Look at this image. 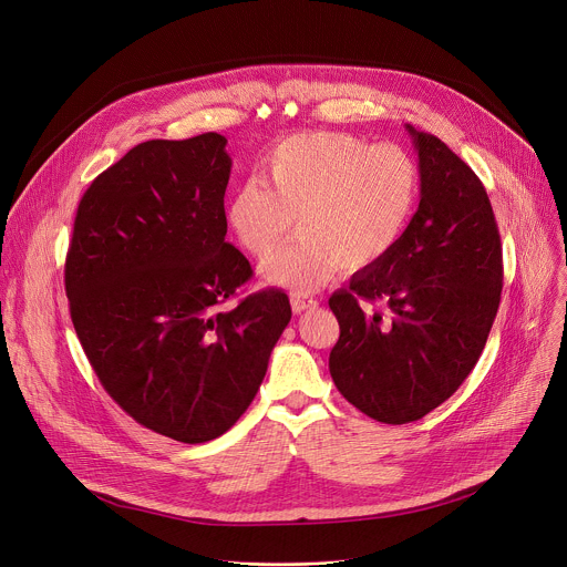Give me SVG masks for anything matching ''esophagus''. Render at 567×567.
Listing matches in <instances>:
<instances>
[{"label":"esophagus","mask_w":567,"mask_h":567,"mask_svg":"<svg viewBox=\"0 0 567 567\" xmlns=\"http://www.w3.org/2000/svg\"><path fill=\"white\" fill-rule=\"evenodd\" d=\"M318 307V300L316 298H309V296H302V293H293L291 296V309L293 313H302L307 309H316Z\"/></svg>","instance_id":"obj_1"}]
</instances>
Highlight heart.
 <instances>
[{
  "instance_id": "heart-1",
  "label": "heart",
  "mask_w": 567,
  "mask_h": 567,
  "mask_svg": "<svg viewBox=\"0 0 567 567\" xmlns=\"http://www.w3.org/2000/svg\"><path fill=\"white\" fill-rule=\"evenodd\" d=\"M420 168L394 143L368 145L346 132L293 134L271 147L258 177L226 199L224 217L237 245L269 258L293 228V245L274 256L262 276L293 291H311L346 265H379L399 245L420 202Z\"/></svg>"
}]
</instances>
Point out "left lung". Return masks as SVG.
Instances as JSON below:
<instances>
[{
  "mask_svg": "<svg viewBox=\"0 0 567 567\" xmlns=\"http://www.w3.org/2000/svg\"><path fill=\"white\" fill-rule=\"evenodd\" d=\"M406 130L420 156V208L390 256L330 298L341 328L330 374L352 406L383 424L422 420L462 385L503 291L487 190L444 141ZM361 299L384 311L363 310Z\"/></svg>",
  "mask_w": 567,
  "mask_h": 567,
  "instance_id": "left-lung-1",
  "label": "left lung"
}]
</instances>
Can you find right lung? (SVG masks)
<instances>
[{
	"label": "right lung",
	"instance_id": "1",
	"mask_svg": "<svg viewBox=\"0 0 567 567\" xmlns=\"http://www.w3.org/2000/svg\"><path fill=\"white\" fill-rule=\"evenodd\" d=\"M226 138L132 147L78 204L64 262L71 320L96 377L141 426L184 444L224 435L267 374L291 318L226 237Z\"/></svg>",
	"mask_w": 567,
	"mask_h": 567
}]
</instances>
